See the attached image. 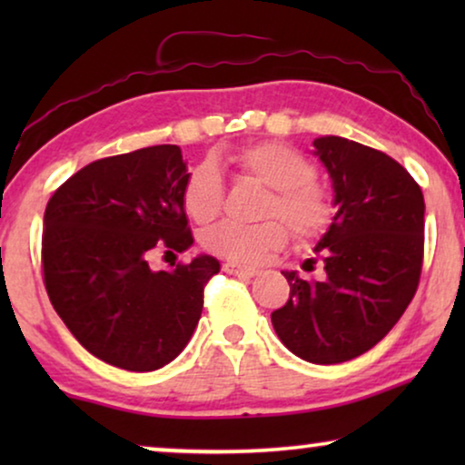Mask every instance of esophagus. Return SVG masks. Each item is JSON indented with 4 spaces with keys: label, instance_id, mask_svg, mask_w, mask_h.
<instances>
[{
    "label": "esophagus",
    "instance_id": "1",
    "mask_svg": "<svg viewBox=\"0 0 465 465\" xmlns=\"http://www.w3.org/2000/svg\"><path fill=\"white\" fill-rule=\"evenodd\" d=\"M224 271L228 275H237V277H256L260 272L256 266H245L239 262H224Z\"/></svg>",
    "mask_w": 465,
    "mask_h": 465
}]
</instances>
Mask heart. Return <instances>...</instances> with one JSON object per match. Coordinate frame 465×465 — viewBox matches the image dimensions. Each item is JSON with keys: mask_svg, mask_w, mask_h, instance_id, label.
<instances>
[{"mask_svg": "<svg viewBox=\"0 0 465 465\" xmlns=\"http://www.w3.org/2000/svg\"><path fill=\"white\" fill-rule=\"evenodd\" d=\"M232 163L241 173L271 188L264 215H277L296 239L320 237L332 222L334 207L328 190L315 180V164L302 152L279 142H258L237 150ZM222 175L213 163H199L183 180L182 203L186 213L199 224L218 218L222 207ZM279 220L260 224L224 222L203 234V247L232 262L256 264L288 241V228Z\"/></svg>", "mask_w": 465, "mask_h": 465, "instance_id": "b5f03b06", "label": "heart"}]
</instances>
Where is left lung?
<instances>
[{
    "instance_id": "obj_1",
    "label": "left lung",
    "mask_w": 465,
    "mask_h": 465,
    "mask_svg": "<svg viewBox=\"0 0 465 465\" xmlns=\"http://www.w3.org/2000/svg\"><path fill=\"white\" fill-rule=\"evenodd\" d=\"M336 213L315 252L323 279L283 271L290 301L272 311L285 347L311 364H341L372 349L409 307L423 264L425 203L402 164L351 139L317 137Z\"/></svg>"
}]
</instances>
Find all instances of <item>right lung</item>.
Returning <instances> with one entry per match:
<instances>
[{
    "label": "right lung",
    "mask_w": 465,
    "mask_h": 465,
    "mask_svg": "<svg viewBox=\"0 0 465 465\" xmlns=\"http://www.w3.org/2000/svg\"><path fill=\"white\" fill-rule=\"evenodd\" d=\"M188 169L180 145L101 158L50 196L42 266L50 302L75 341L107 364L158 371L188 345L203 288L220 271L201 253L171 271L150 269L152 250L194 243L183 212Z\"/></svg>",
    "instance_id": "right-lung-1"
}]
</instances>
